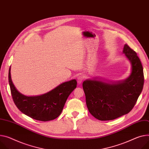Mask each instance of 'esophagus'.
Here are the masks:
<instances>
[{
  "label": "esophagus",
  "mask_w": 149,
  "mask_h": 149,
  "mask_svg": "<svg viewBox=\"0 0 149 149\" xmlns=\"http://www.w3.org/2000/svg\"><path fill=\"white\" fill-rule=\"evenodd\" d=\"M84 76L82 75H79L77 78V82L79 84H81L82 81H84Z\"/></svg>",
  "instance_id": "34e87169"
}]
</instances>
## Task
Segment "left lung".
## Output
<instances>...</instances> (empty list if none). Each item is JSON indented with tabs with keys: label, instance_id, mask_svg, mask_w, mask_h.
<instances>
[{
	"label": "left lung",
	"instance_id": "8db88e82",
	"mask_svg": "<svg viewBox=\"0 0 149 149\" xmlns=\"http://www.w3.org/2000/svg\"><path fill=\"white\" fill-rule=\"evenodd\" d=\"M123 53L132 71L125 81L106 83L86 80L82 84L90 113L100 120H110L128 113L134 107L144 85L143 68L136 53L125 44Z\"/></svg>",
	"mask_w": 149,
	"mask_h": 149
}]
</instances>
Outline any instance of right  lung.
<instances>
[{
	"instance_id": "1",
	"label": "right lung",
	"mask_w": 149,
	"mask_h": 149,
	"mask_svg": "<svg viewBox=\"0 0 149 149\" xmlns=\"http://www.w3.org/2000/svg\"><path fill=\"white\" fill-rule=\"evenodd\" d=\"M8 79L13 99L17 108L27 116L43 122L54 120L60 115L68 97L77 85L76 81L73 79L60 84L45 94L28 97L15 88L11 80L10 68Z\"/></svg>"
}]
</instances>
